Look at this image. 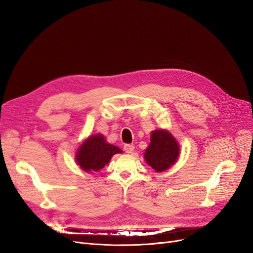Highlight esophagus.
Instances as JSON below:
<instances>
[{
  "label": "esophagus",
  "mask_w": 253,
  "mask_h": 253,
  "mask_svg": "<svg viewBox=\"0 0 253 253\" xmlns=\"http://www.w3.org/2000/svg\"><path fill=\"white\" fill-rule=\"evenodd\" d=\"M134 149H135V147L133 144H126L125 147H124V151L127 153V154H131L132 152L134 151Z\"/></svg>",
  "instance_id": "obj_1"
}]
</instances>
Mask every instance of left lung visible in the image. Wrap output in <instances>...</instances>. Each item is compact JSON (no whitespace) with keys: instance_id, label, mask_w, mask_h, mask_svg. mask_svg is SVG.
<instances>
[{"instance_id":"1","label":"left lung","mask_w":253,"mask_h":253,"mask_svg":"<svg viewBox=\"0 0 253 253\" xmlns=\"http://www.w3.org/2000/svg\"><path fill=\"white\" fill-rule=\"evenodd\" d=\"M180 147L175 137L166 129L151 132V142L144 152V160L157 172L168 170L177 161Z\"/></svg>"}]
</instances>
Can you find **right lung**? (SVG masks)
Masks as SVG:
<instances>
[{"label":"right lung","mask_w":253,"mask_h":253,"mask_svg":"<svg viewBox=\"0 0 253 253\" xmlns=\"http://www.w3.org/2000/svg\"><path fill=\"white\" fill-rule=\"evenodd\" d=\"M122 153L119 147L106 141L102 134L96 133L90 135L79 145L75 160L82 170L92 173L108 165L114 155Z\"/></svg>","instance_id":"1"}]
</instances>
